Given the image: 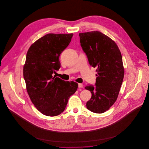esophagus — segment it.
Here are the masks:
<instances>
[{
	"label": "esophagus",
	"instance_id": "obj_1",
	"mask_svg": "<svg viewBox=\"0 0 149 149\" xmlns=\"http://www.w3.org/2000/svg\"><path fill=\"white\" fill-rule=\"evenodd\" d=\"M78 86H79V88H83V85L82 84H81V83H79L78 84Z\"/></svg>",
	"mask_w": 149,
	"mask_h": 149
}]
</instances>
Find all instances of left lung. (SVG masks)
<instances>
[{
  "label": "left lung",
  "instance_id": "left-lung-1",
  "mask_svg": "<svg viewBox=\"0 0 149 149\" xmlns=\"http://www.w3.org/2000/svg\"><path fill=\"white\" fill-rule=\"evenodd\" d=\"M79 37L89 64L97 72L95 85L85 86L92 93L86 108L102 113L115 103L119 95L125 74L122 54L116 43L100 31L80 33Z\"/></svg>",
  "mask_w": 149,
  "mask_h": 149
}]
</instances>
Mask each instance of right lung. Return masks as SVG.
<instances>
[{"instance_id":"right-lung-1","label":"right lung","mask_w":149,"mask_h":149,"mask_svg":"<svg viewBox=\"0 0 149 149\" xmlns=\"http://www.w3.org/2000/svg\"><path fill=\"white\" fill-rule=\"evenodd\" d=\"M73 34H47L31 45L23 66V77L29 96L42 114L54 116L61 113L78 84L65 81L53 73L61 67L59 57Z\"/></svg>"}]
</instances>
